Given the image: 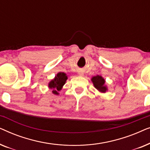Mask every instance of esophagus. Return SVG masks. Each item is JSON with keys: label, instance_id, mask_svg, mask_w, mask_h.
Listing matches in <instances>:
<instances>
[{"label": "esophagus", "instance_id": "obj_1", "mask_svg": "<svg viewBox=\"0 0 150 150\" xmlns=\"http://www.w3.org/2000/svg\"><path fill=\"white\" fill-rule=\"evenodd\" d=\"M79 74L82 76V75H83V72H79Z\"/></svg>", "mask_w": 150, "mask_h": 150}]
</instances>
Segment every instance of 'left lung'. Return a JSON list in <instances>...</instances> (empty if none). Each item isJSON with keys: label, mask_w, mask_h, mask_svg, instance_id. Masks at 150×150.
Listing matches in <instances>:
<instances>
[{"label": "left lung", "mask_w": 150, "mask_h": 150, "mask_svg": "<svg viewBox=\"0 0 150 150\" xmlns=\"http://www.w3.org/2000/svg\"><path fill=\"white\" fill-rule=\"evenodd\" d=\"M92 82H93L94 87H95L96 89H97L98 91L102 92V93H104L106 92V87L104 86V83H105V81L104 79L100 76L98 75L96 76H94L91 79Z\"/></svg>", "instance_id": "1"}]
</instances>
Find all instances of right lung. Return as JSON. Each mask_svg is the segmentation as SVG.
Listing matches in <instances>:
<instances>
[{
  "label": "right lung",
  "instance_id": "right-lung-1",
  "mask_svg": "<svg viewBox=\"0 0 150 150\" xmlns=\"http://www.w3.org/2000/svg\"><path fill=\"white\" fill-rule=\"evenodd\" d=\"M67 76L65 73L59 72L57 74L54 80L51 81L49 83V88L52 89V93L54 94H59L58 91H60L63 85L67 81Z\"/></svg>",
  "mask_w": 150,
  "mask_h": 150
}]
</instances>
